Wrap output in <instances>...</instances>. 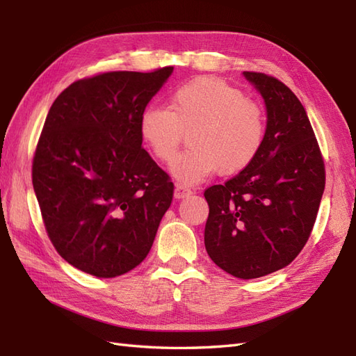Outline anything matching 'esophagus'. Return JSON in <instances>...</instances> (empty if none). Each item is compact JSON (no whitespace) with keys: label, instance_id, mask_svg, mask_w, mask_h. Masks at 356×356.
<instances>
[{"label":"esophagus","instance_id":"obj_1","mask_svg":"<svg viewBox=\"0 0 356 356\" xmlns=\"http://www.w3.org/2000/svg\"><path fill=\"white\" fill-rule=\"evenodd\" d=\"M191 193L193 191L190 190V188H186L180 184H177L176 188H174V197L176 199H185V197H188V195H191Z\"/></svg>","mask_w":356,"mask_h":356}]
</instances>
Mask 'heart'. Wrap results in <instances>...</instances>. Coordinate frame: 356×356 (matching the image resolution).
<instances>
[{"mask_svg": "<svg viewBox=\"0 0 356 356\" xmlns=\"http://www.w3.org/2000/svg\"><path fill=\"white\" fill-rule=\"evenodd\" d=\"M190 147L171 166L172 176L195 185L213 176L238 172L259 156L266 138V116L259 104L214 76H200L171 93L170 108L148 105L140 113L139 133L163 163L177 157L184 133Z\"/></svg>", "mask_w": 356, "mask_h": 356, "instance_id": "1", "label": "heart"}]
</instances>
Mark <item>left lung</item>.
<instances>
[{
	"label": "left lung",
	"mask_w": 356,
	"mask_h": 356,
	"mask_svg": "<svg viewBox=\"0 0 356 356\" xmlns=\"http://www.w3.org/2000/svg\"><path fill=\"white\" fill-rule=\"evenodd\" d=\"M266 107L259 156L225 185L205 191V248L237 278L283 269L311 236L326 174L312 125L298 97L264 73L243 72Z\"/></svg>",
	"instance_id": "left-lung-1"
}]
</instances>
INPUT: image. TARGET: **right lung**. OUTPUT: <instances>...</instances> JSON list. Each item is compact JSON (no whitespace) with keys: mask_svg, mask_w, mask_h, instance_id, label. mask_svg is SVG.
<instances>
[{"mask_svg":"<svg viewBox=\"0 0 356 356\" xmlns=\"http://www.w3.org/2000/svg\"><path fill=\"white\" fill-rule=\"evenodd\" d=\"M110 72L73 82L49 110L32 182L58 254L99 278L148 255L174 185L145 149L140 113L172 73Z\"/></svg>","mask_w":356,"mask_h":356,"instance_id":"obj_1","label":"right lung"}]
</instances>
